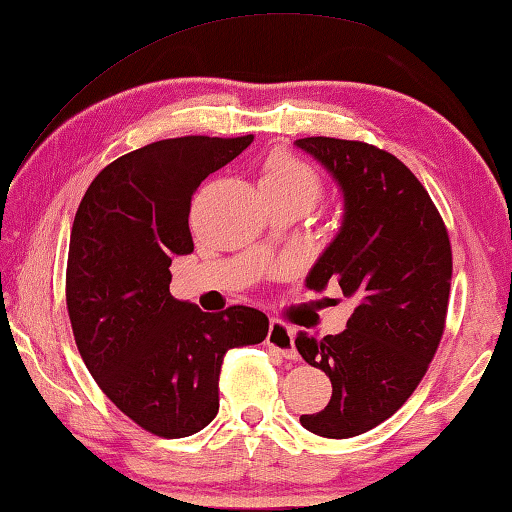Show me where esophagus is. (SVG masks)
I'll use <instances>...</instances> for the list:
<instances>
[{
  "label": "esophagus",
  "instance_id": "obj_1",
  "mask_svg": "<svg viewBox=\"0 0 512 512\" xmlns=\"http://www.w3.org/2000/svg\"><path fill=\"white\" fill-rule=\"evenodd\" d=\"M266 344H269L273 351H278L282 358L296 360V344H294V328H289L287 323L280 319H271L269 335H266Z\"/></svg>",
  "mask_w": 512,
  "mask_h": 512
}]
</instances>
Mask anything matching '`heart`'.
I'll return each instance as SVG.
<instances>
[{
  "mask_svg": "<svg viewBox=\"0 0 512 512\" xmlns=\"http://www.w3.org/2000/svg\"><path fill=\"white\" fill-rule=\"evenodd\" d=\"M259 191L296 196L310 207L319 200L323 184L305 161L296 159L287 150H278L264 161L262 175H259Z\"/></svg>",
  "mask_w": 512,
  "mask_h": 512,
  "instance_id": "heart-1",
  "label": "heart"
}]
</instances>
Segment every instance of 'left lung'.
Segmentation results:
<instances>
[{
  "label": "left lung",
  "instance_id": "8db88e82",
  "mask_svg": "<svg viewBox=\"0 0 512 512\" xmlns=\"http://www.w3.org/2000/svg\"><path fill=\"white\" fill-rule=\"evenodd\" d=\"M344 193V221L316 259L307 287L337 282L355 310L342 335L298 332L296 348L332 383L307 431L346 440L371 431L410 399L440 346L451 289V241L412 170L362 141L298 139Z\"/></svg>",
  "mask_w": 512,
  "mask_h": 512
}]
</instances>
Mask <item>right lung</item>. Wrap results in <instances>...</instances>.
Here are the masks:
<instances>
[{
  "label": "right lung",
  "mask_w": 512,
  "mask_h": 512,
  "mask_svg": "<svg viewBox=\"0 0 512 512\" xmlns=\"http://www.w3.org/2000/svg\"><path fill=\"white\" fill-rule=\"evenodd\" d=\"M255 136H180L100 170L70 234L66 303L81 360L120 412L177 440L218 412L225 353L269 335L264 312H202L170 296V264L193 253L191 198Z\"/></svg>",
  "instance_id": "add662e5"
}]
</instances>
